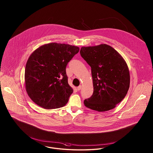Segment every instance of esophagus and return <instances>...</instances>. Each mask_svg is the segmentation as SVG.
Segmentation results:
<instances>
[{
	"label": "esophagus",
	"mask_w": 153,
	"mask_h": 153,
	"mask_svg": "<svg viewBox=\"0 0 153 153\" xmlns=\"http://www.w3.org/2000/svg\"><path fill=\"white\" fill-rule=\"evenodd\" d=\"M81 88H82V86H81V85H80V86H79V87H77V90H78V91H80V90H81Z\"/></svg>",
	"instance_id": "34e87169"
}]
</instances>
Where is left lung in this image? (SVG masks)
<instances>
[{
  "label": "left lung",
  "instance_id": "obj_1",
  "mask_svg": "<svg viewBox=\"0 0 153 153\" xmlns=\"http://www.w3.org/2000/svg\"><path fill=\"white\" fill-rule=\"evenodd\" d=\"M81 57L91 68L94 93L84 104L89 109L104 112L114 108L128 91L129 69L123 57L111 46H82Z\"/></svg>",
  "mask_w": 153,
  "mask_h": 153
}]
</instances>
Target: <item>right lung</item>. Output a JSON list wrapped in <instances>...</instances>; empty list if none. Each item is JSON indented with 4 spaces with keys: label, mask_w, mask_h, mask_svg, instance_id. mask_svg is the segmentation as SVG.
<instances>
[{
    "label": "right lung",
    "mask_w": 153,
    "mask_h": 153,
    "mask_svg": "<svg viewBox=\"0 0 153 153\" xmlns=\"http://www.w3.org/2000/svg\"><path fill=\"white\" fill-rule=\"evenodd\" d=\"M79 50L69 44L52 42L31 54L25 68V84L27 95L36 105L48 109L65 105L73 92L66 67Z\"/></svg>",
    "instance_id": "obj_1"
}]
</instances>
